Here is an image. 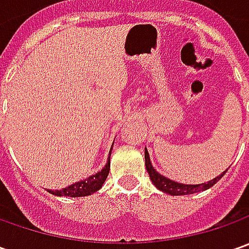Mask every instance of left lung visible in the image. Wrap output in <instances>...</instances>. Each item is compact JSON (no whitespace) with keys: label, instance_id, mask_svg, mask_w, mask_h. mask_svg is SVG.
I'll return each instance as SVG.
<instances>
[{"label":"left lung","instance_id":"1","mask_svg":"<svg viewBox=\"0 0 249 249\" xmlns=\"http://www.w3.org/2000/svg\"><path fill=\"white\" fill-rule=\"evenodd\" d=\"M145 167H147V172H148L149 178L151 181L154 183V186L157 187L158 190L166 193V194H170V196H188V194H196V193H199V191H205L208 188H211L212 186H215L216 183L225 176V173L227 172L226 169L223 173H220L219 176H216L215 178L206 181V183H201V184H183V183H177V181H173L170 178H167L163 175L158 173L152 163H151V159H149V154L147 148H145Z\"/></svg>","mask_w":249,"mask_h":249}]
</instances>
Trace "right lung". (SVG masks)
I'll list each match as a JSON object with an SVG mask.
<instances>
[{"label":"right lung","mask_w":249,"mask_h":249,"mask_svg":"<svg viewBox=\"0 0 249 249\" xmlns=\"http://www.w3.org/2000/svg\"><path fill=\"white\" fill-rule=\"evenodd\" d=\"M113 145V144H112ZM110 152H112V147H110L109 151V158L107 160V165L101 169L98 173L92 175V176L87 177V178H83L80 181H76L71 186L65 187L62 190H48V193H51L53 196H72V198H76V196H87L97 193L100 190L102 184L105 183L107 177L109 175V167H110Z\"/></svg>","instance_id":"1"}]
</instances>
